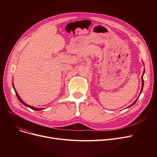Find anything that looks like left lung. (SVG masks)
<instances>
[{
  "label": "left lung",
  "mask_w": 157,
  "mask_h": 157,
  "mask_svg": "<svg viewBox=\"0 0 157 157\" xmlns=\"http://www.w3.org/2000/svg\"><path fill=\"white\" fill-rule=\"evenodd\" d=\"M144 71H143V76H142V87H141V92H140V94H141V92H142V91H143V86H144V80H143V74H144ZM140 94H139V95H140ZM139 97H138V98H139ZM138 98H137V99L134 101V102L132 104V105H130V106H128V108H130V107H131L132 105H133L136 102H137V99H138Z\"/></svg>",
  "instance_id": "left-lung-1"
}]
</instances>
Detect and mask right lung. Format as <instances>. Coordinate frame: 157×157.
Here are the masks:
<instances>
[{"mask_svg": "<svg viewBox=\"0 0 157 157\" xmlns=\"http://www.w3.org/2000/svg\"><path fill=\"white\" fill-rule=\"evenodd\" d=\"M13 88H14V91H15V93H16V96H17V97H18V98L19 99V101L23 104V105H25V106H27V107H29V108H30V109H33V110H36V111H39V110H42V109H42V108H35V107H33V106H30V105H28V104H25V103L21 99V98L20 97V96L18 95V93L16 92V90H15V88H14V85H13Z\"/></svg>", "mask_w": 157, "mask_h": 157, "instance_id": "right-lung-1", "label": "right lung"}]
</instances>
